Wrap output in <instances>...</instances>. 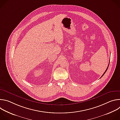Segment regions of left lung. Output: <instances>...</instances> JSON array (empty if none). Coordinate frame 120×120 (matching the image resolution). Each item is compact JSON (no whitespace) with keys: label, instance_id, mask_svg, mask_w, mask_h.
Listing matches in <instances>:
<instances>
[{"label":"left lung","instance_id":"obj_1","mask_svg":"<svg viewBox=\"0 0 120 120\" xmlns=\"http://www.w3.org/2000/svg\"><path fill=\"white\" fill-rule=\"evenodd\" d=\"M109 63H110V62H109V64H108V67H107V69H106V71H105V73H104V74H103V75H102V76H101V77H102V76H103V75H105V72H106V71H107V69H108V67H109Z\"/></svg>","mask_w":120,"mask_h":120}]
</instances>
